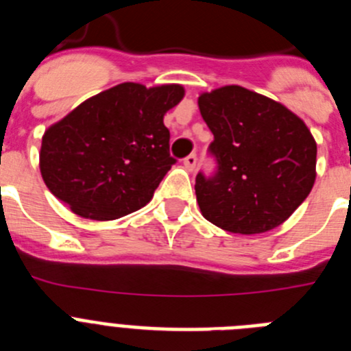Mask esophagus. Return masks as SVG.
Masks as SVG:
<instances>
[{
	"instance_id": "34e87169",
	"label": "esophagus",
	"mask_w": 351,
	"mask_h": 351,
	"mask_svg": "<svg viewBox=\"0 0 351 351\" xmlns=\"http://www.w3.org/2000/svg\"><path fill=\"white\" fill-rule=\"evenodd\" d=\"M182 165H184L186 169L190 170V172H193L195 167H197V154L191 153L190 156H186L184 160H182Z\"/></svg>"
}]
</instances>
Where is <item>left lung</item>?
Listing matches in <instances>:
<instances>
[{"label":"left lung","mask_w":351,"mask_h":351,"mask_svg":"<svg viewBox=\"0 0 351 351\" xmlns=\"http://www.w3.org/2000/svg\"><path fill=\"white\" fill-rule=\"evenodd\" d=\"M198 108L214 141L216 170L197 173L204 218L232 234L280 226L315 184L316 142L308 126L267 96L225 86L204 93Z\"/></svg>","instance_id":"8db88e82"}]
</instances>
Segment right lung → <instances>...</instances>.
I'll list each match as a JSON object with an SVG mask.
<instances>
[{
	"label": "right lung",
	"mask_w": 351,
	"mask_h": 351,
	"mask_svg": "<svg viewBox=\"0 0 351 351\" xmlns=\"http://www.w3.org/2000/svg\"><path fill=\"white\" fill-rule=\"evenodd\" d=\"M182 96L178 84L125 82L80 104L42 138L40 172L51 193L100 221L142 209L176 163L163 116Z\"/></svg>",
	"instance_id": "right-lung-1"
}]
</instances>
